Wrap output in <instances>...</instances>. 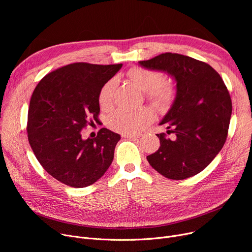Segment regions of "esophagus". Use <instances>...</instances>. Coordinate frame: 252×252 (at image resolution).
Returning <instances> with one entry per match:
<instances>
[{"instance_id":"34e87169","label":"esophagus","mask_w":252,"mask_h":252,"mask_svg":"<svg viewBox=\"0 0 252 252\" xmlns=\"http://www.w3.org/2000/svg\"><path fill=\"white\" fill-rule=\"evenodd\" d=\"M124 138H126V139H130V140H135V139H138L141 137V135H130V134H126V135H123Z\"/></svg>"}]
</instances>
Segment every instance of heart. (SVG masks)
<instances>
[{
	"label": "heart",
	"instance_id": "obj_1",
	"mask_svg": "<svg viewBox=\"0 0 252 252\" xmlns=\"http://www.w3.org/2000/svg\"><path fill=\"white\" fill-rule=\"evenodd\" d=\"M127 76L139 89L145 92L147 99L160 111L167 110L176 98V89L169 84L162 82L161 72L134 67L127 72ZM116 79L111 78L101 88L98 96L99 105L102 110H110L114 104V93ZM154 117V113L149 107H140L134 110L119 109L113 112L108 118V126L121 134H137L146 127Z\"/></svg>",
	"mask_w": 252,
	"mask_h": 252
}]
</instances>
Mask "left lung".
I'll use <instances>...</instances> for the list:
<instances>
[{
	"label": "left lung",
	"instance_id": "1",
	"mask_svg": "<svg viewBox=\"0 0 252 252\" xmlns=\"http://www.w3.org/2000/svg\"><path fill=\"white\" fill-rule=\"evenodd\" d=\"M144 68L164 71L177 83L176 99L159 125L168 133L157 134L160 147L148 155L150 165L171 180H184L202 171L221 150L232 114L229 91L220 75L205 62L177 53H163L139 61Z\"/></svg>",
	"mask_w": 252,
	"mask_h": 252
}]
</instances>
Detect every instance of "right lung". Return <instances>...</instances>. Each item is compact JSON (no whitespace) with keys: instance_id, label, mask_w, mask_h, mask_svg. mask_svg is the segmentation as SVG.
Returning <instances> with one entry per match:
<instances>
[{"instance_id":"obj_1","label":"right lung","mask_w":252,"mask_h":252,"mask_svg":"<svg viewBox=\"0 0 252 252\" xmlns=\"http://www.w3.org/2000/svg\"><path fill=\"white\" fill-rule=\"evenodd\" d=\"M123 64H68L44 76L30 102L28 137L49 175L73 188L97 182L110 166L121 136L102 127L84 140L82 129L98 123L99 92Z\"/></svg>"}]
</instances>
